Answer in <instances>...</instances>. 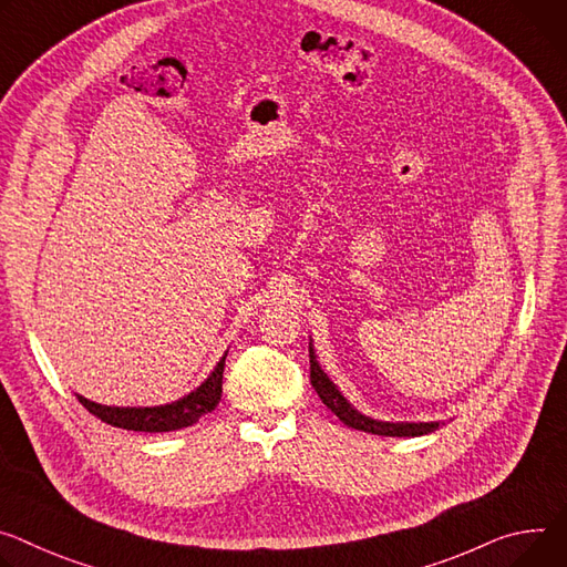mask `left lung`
Instances as JSON below:
<instances>
[{"instance_id": "obj_1", "label": "left lung", "mask_w": 567, "mask_h": 567, "mask_svg": "<svg viewBox=\"0 0 567 567\" xmlns=\"http://www.w3.org/2000/svg\"><path fill=\"white\" fill-rule=\"evenodd\" d=\"M310 380L312 386L317 389L319 398L323 400V404L332 411V414L339 416L341 423H346L352 430L359 432H369V434H378V436H423L430 434L434 430H439L441 425H445L443 421H432V423H389V421H378L371 419L362 411H357L348 398L339 391V386L328 378V373L321 369V364L317 362V352L315 346L310 341Z\"/></svg>"}]
</instances>
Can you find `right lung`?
Wrapping results in <instances>:
<instances>
[{
	"mask_svg": "<svg viewBox=\"0 0 567 567\" xmlns=\"http://www.w3.org/2000/svg\"><path fill=\"white\" fill-rule=\"evenodd\" d=\"M226 354L219 359L213 373L205 378L194 391L187 395L158 404V406H109V404H99L92 402L83 395L76 393L79 402L90 411L92 416L99 421H104L113 427L131 430V432H174L189 427L198 423L203 416H208L210 411L219 404L221 400V380H224V367H226Z\"/></svg>",
	"mask_w": 567,
	"mask_h": 567,
	"instance_id": "add662e5",
	"label": "right lung"
}]
</instances>
